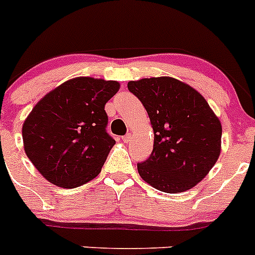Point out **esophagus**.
Masks as SVG:
<instances>
[{
	"label": "esophagus",
	"instance_id": "esophagus-1",
	"mask_svg": "<svg viewBox=\"0 0 255 255\" xmlns=\"http://www.w3.org/2000/svg\"><path fill=\"white\" fill-rule=\"evenodd\" d=\"M130 139H132V134H130V133H128V134L123 135V137H122V140H123V142H125V143L130 142Z\"/></svg>",
	"mask_w": 255,
	"mask_h": 255
}]
</instances>
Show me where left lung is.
Here are the masks:
<instances>
[{
	"label": "left lung",
	"mask_w": 255,
	"mask_h": 255,
	"mask_svg": "<svg viewBox=\"0 0 255 255\" xmlns=\"http://www.w3.org/2000/svg\"><path fill=\"white\" fill-rule=\"evenodd\" d=\"M128 90L142 102L154 130L150 156L137 164L139 175L168 194L194 187L220 156V120L196 90L176 79L129 81Z\"/></svg>",
	"instance_id": "8db88e82"
}]
</instances>
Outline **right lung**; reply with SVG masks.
Instances as JSON below:
<instances>
[{
  "mask_svg": "<svg viewBox=\"0 0 255 255\" xmlns=\"http://www.w3.org/2000/svg\"><path fill=\"white\" fill-rule=\"evenodd\" d=\"M118 89L117 81L76 78L35 105L23 125V143L48 181L73 189L99 175L116 143L106 130L105 105Z\"/></svg>",
  "mask_w": 255,
  "mask_h": 255,
  "instance_id": "obj_1",
  "label": "right lung"
}]
</instances>
